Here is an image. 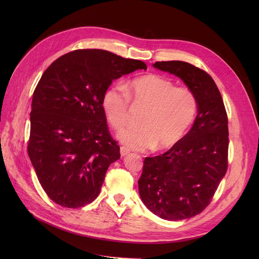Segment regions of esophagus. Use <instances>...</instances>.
<instances>
[{"label":"esophagus","instance_id":"34e87169","mask_svg":"<svg viewBox=\"0 0 259 259\" xmlns=\"http://www.w3.org/2000/svg\"><path fill=\"white\" fill-rule=\"evenodd\" d=\"M120 152H121V155H122V156H125V155L130 153V149L123 146V147L120 148Z\"/></svg>","mask_w":259,"mask_h":259}]
</instances>
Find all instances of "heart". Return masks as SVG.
<instances>
[{"mask_svg": "<svg viewBox=\"0 0 259 259\" xmlns=\"http://www.w3.org/2000/svg\"><path fill=\"white\" fill-rule=\"evenodd\" d=\"M131 103L145 108L139 119L142 125L122 131L119 139L135 150L175 147L198 112V99L190 89L176 86L168 77L155 73L135 77L125 89L113 85L105 92L103 108L114 130L120 131L127 124Z\"/></svg>", "mask_w": 259, "mask_h": 259, "instance_id": "b5f03b06", "label": "heart"}]
</instances>
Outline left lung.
Masks as SVG:
<instances>
[{
  "mask_svg": "<svg viewBox=\"0 0 259 259\" xmlns=\"http://www.w3.org/2000/svg\"><path fill=\"white\" fill-rule=\"evenodd\" d=\"M162 71L180 77L197 96L198 115L188 134L163 154L146 158L139 194L153 214L182 221L209 204L228 168V116L216 83L185 61H156Z\"/></svg>",
  "mask_w": 259,
  "mask_h": 259,
  "instance_id": "1",
  "label": "left lung"
}]
</instances>
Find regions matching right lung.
Segmentation results:
<instances>
[{
	"label": "right lung",
	"mask_w": 259,
	"mask_h": 259,
	"mask_svg": "<svg viewBox=\"0 0 259 259\" xmlns=\"http://www.w3.org/2000/svg\"><path fill=\"white\" fill-rule=\"evenodd\" d=\"M144 61L104 50H76L45 70L33 93L28 154L43 190L58 205L95 200L111 163L120 159L103 108L105 92Z\"/></svg>",
	"instance_id": "add662e5"
}]
</instances>
